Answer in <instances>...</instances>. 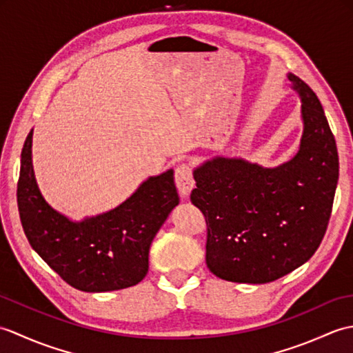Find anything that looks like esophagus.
<instances>
[{"instance_id": "obj_1", "label": "esophagus", "mask_w": 353, "mask_h": 353, "mask_svg": "<svg viewBox=\"0 0 353 353\" xmlns=\"http://www.w3.org/2000/svg\"><path fill=\"white\" fill-rule=\"evenodd\" d=\"M174 181H176L179 192H181V196L188 197L190 192L194 188V185H196V181H194L192 177V168L188 163L177 165V168L174 171Z\"/></svg>"}]
</instances>
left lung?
Wrapping results in <instances>:
<instances>
[{"label":"left lung","instance_id":"left-lung-1","mask_svg":"<svg viewBox=\"0 0 353 353\" xmlns=\"http://www.w3.org/2000/svg\"><path fill=\"white\" fill-rule=\"evenodd\" d=\"M303 134L297 154L264 168L216 156L194 170L191 201L208 226L206 264L224 281L267 283L308 261L331 219L339 182L335 138L316 92L294 74Z\"/></svg>","mask_w":353,"mask_h":353}]
</instances>
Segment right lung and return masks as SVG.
<instances>
[{"instance_id": "right-lung-1", "label": "right lung", "mask_w": 353, "mask_h": 353, "mask_svg": "<svg viewBox=\"0 0 353 353\" xmlns=\"http://www.w3.org/2000/svg\"><path fill=\"white\" fill-rule=\"evenodd\" d=\"M33 130L21 153L18 209L30 245L71 287L104 292L133 287L148 272L157 230L179 205L174 172L148 177L109 212L71 221L52 209L37 188L32 162Z\"/></svg>"}]
</instances>
